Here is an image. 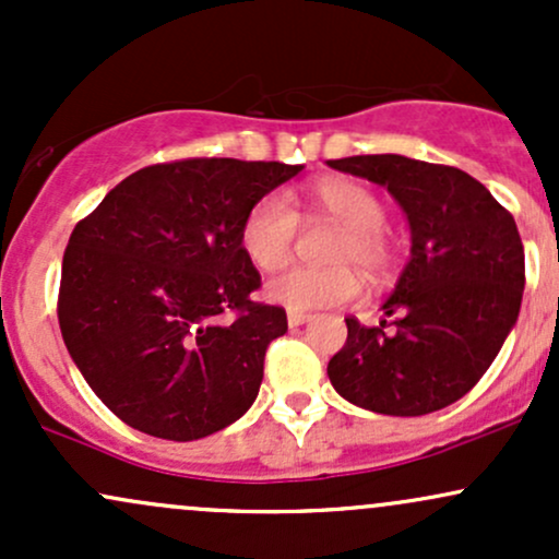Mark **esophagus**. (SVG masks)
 Here are the masks:
<instances>
[{"label": "esophagus", "instance_id": "1", "mask_svg": "<svg viewBox=\"0 0 559 559\" xmlns=\"http://www.w3.org/2000/svg\"><path fill=\"white\" fill-rule=\"evenodd\" d=\"M310 318H312L310 312H297V310L286 312V320H288V325H292V329H297V325H305Z\"/></svg>", "mask_w": 559, "mask_h": 559}]
</instances>
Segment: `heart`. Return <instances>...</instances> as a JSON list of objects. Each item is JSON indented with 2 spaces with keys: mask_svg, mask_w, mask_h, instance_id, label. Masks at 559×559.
I'll return each mask as SVG.
<instances>
[{
  "mask_svg": "<svg viewBox=\"0 0 559 559\" xmlns=\"http://www.w3.org/2000/svg\"><path fill=\"white\" fill-rule=\"evenodd\" d=\"M310 207L318 215L331 217L344 228V236L333 247L331 262L338 267L312 271L294 267L267 284V299L297 312L320 310V307L344 305L360 294L357 265L368 275H383L394 260L389 234L383 230L386 210L378 194L368 186L346 178H323L307 191ZM299 217L286 197H262L241 223V249L254 267L275 273L292 260L297 241Z\"/></svg>",
  "mask_w": 559,
  "mask_h": 559,
  "instance_id": "b5f03b06",
  "label": "heart"
}]
</instances>
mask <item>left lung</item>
<instances>
[{
  "label": "left lung",
  "mask_w": 559,
  "mask_h": 559,
  "mask_svg": "<svg viewBox=\"0 0 559 559\" xmlns=\"http://www.w3.org/2000/svg\"><path fill=\"white\" fill-rule=\"evenodd\" d=\"M386 186L409 223V262L381 325L346 318L329 362L333 389L370 413L415 418L465 396L489 370L521 312L523 241L515 221L465 170L402 155L329 159Z\"/></svg>",
  "instance_id": "left-lung-1"
}]
</instances>
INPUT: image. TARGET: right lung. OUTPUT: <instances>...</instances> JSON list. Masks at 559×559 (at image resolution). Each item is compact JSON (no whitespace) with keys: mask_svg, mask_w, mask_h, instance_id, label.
Segmentation results:
<instances>
[{"mask_svg":"<svg viewBox=\"0 0 559 559\" xmlns=\"http://www.w3.org/2000/svg\"><path fill=\"white\" fill-rule=\"evenodd\" d=\"M299 170L230 157L150 165L73 228L57 299L62 338L131 428L204 439L258 400L267 344L288 323L284 307L252 301L260 273L241 223Z\"/></svg>","mask_w":559,"mask_h":559,"instance_id":"right-lung-1","label":"right lung"}]
</instances>
